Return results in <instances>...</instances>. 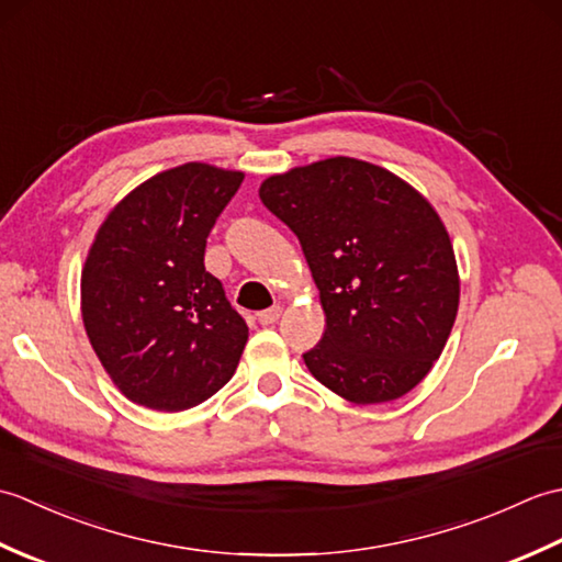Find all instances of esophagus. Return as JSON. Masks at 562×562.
<instances>
[{"label":"esophagus","instance_id":"1","mask_svg":"<svg viewBox=\"0 0 562 562\" xmlns=\"http://www.w3.org/2000/svg\"><path fill=\"white\" fill-rule=\"evenodd\" d=\"M280 314H282V308L280 306H270V308H266V312H260L258 314V321L262 326H272L274 321L280 318Z\"/></svg>","mask_w":562,"mask_h":562}]
</instances>
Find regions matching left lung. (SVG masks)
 I'll return each mask as SVG.
<instances>
[{"mask_svg":"<svg viewBox=\"0 0 562 562\" xmlns=\"http://www.w3.org/2000/svg\"><path fill=\"white\" fill-rule=\"evenodd\" d=\"M258 195L300 238L324 306L308 372L357 405L420 384L445 350L461 292L449 232L427 198L350 157L274 173Z\"/></svg>","mask_w":562,"mask_h":562,"instance_id":"1","label":"left lung"}]
</instances>
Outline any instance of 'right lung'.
<instances>
[{"mask_svg":"<svg viewBox=\"0 0 562 562\" xmlns=\"http://www.w3.org/2000/svg\"><path fill=\"white\" fill-rule=\"evenodd\" d=\"M241 171L190 161L147 178L105 214L81 270V318L103 369L137 405L178 413L214 396L248 340L205 270L214 222Z\"/></svg>","mask_w":562,"mask_h":562,"instance_id":"1","label":"right lung"}]
</instances>
